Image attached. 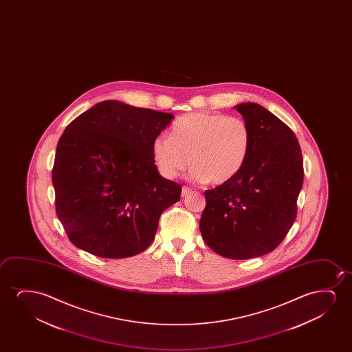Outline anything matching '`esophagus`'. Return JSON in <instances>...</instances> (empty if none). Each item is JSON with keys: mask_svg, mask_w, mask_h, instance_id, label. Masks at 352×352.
Masks as SVG:
<instances>
[{"mask_svg": "<svg viewBox=\"0 0 352 352\" xmlns=\"http://www.w3.org/2000/svg\"><path fill=\"white\" fill-rule=\"evenodd\" d=\"M190 192H191V188H188V186H183V188H182V196H183V197L188 196Z\"/></svg>", "mask_w": 352, "mask_h": 352, "instance_id": "obj_1", "label": "esophagus"}]
</instances>
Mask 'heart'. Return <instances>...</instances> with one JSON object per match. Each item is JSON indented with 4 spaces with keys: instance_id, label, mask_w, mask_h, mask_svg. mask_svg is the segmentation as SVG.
<instances>
[{
    "instance_id": "b5f03b06",
    "label": "heart",
    "mask_w": 352,
    "mask_h": 352,
    "mask_svg": "<svg viewBox=\"0 0 352 352\" xmlns=\"http://www.w3.org/2000/svg\"><path fill=\"white\" fill-rule=\"evenodd\" d=\"M251 144L252 133L244 119L221 113H192L174 122L170 137H155L153 156L164 178H175L192 161L191 179L221 185L241 172Z\"/></svg>"
}]
</instances>
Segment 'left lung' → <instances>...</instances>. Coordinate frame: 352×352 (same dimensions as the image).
<instances>
[{"label":"left lung","instance_id":"8db88e82","mask_svg":"<svg viewBox=\"0 0 352 352\" xmlns=\"http://www.w3.org/2000/svg\"><path fill=\"white\" fill-rule=\"evenodd\" d=\"M252 133L250 154L234 178L207 190L199 230L219 255L248 260L274 250L297 217L303 157L297 137L265 108L234 107Z\"/></svg>","mask_w":352,"mask_h":352}]
</instances>
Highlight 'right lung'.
<instances>
[{
	"label": "right lung",
	"mask_w": 352,
	"mask_h": 352,
	"mask_svg": "<svg viewBox=\"0 0 352 352\" xmlns=\"http://www.w3.org/2000/svg\"><path fill=\"white\" fill-rule=\"evenodd\" d=\"M174 116L103 101L77 116L58 140L55 208L73 245L125 258L154 241L161 214L182 185L160 175L153 142Z\"/></svg>",
	"instance_id": "obj_1"
}]
</instances>
